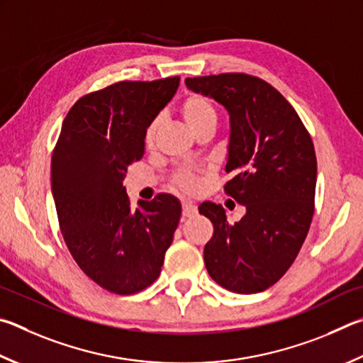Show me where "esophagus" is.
<instances>
[{"label":"esophagus","instance_id":"34e87169","mask_svg":"<svg viewBox=\"0 0 363 363\" xmlns=\"http://www.w3.org/2000/svg\"><path fill=\"white\" fill-rule=\"evenodd\" d=\"M196 211H199V209H196V206H195L194 203H190V201H184L182 203V217H184V219L195 216Z\"/></svg>","mask_w":363,"mask_h":363}]
</instances>
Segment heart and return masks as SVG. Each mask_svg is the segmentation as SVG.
I'll use <instances>...</instances> for the list:
<instances>
[{"label": "heart", "instance_id": "heart-1", "mask_svg": "<svg viewBox=\"0 0 363 363\" xmlns=\"http://www.w3.org/2000/svg\"><path fill=\"white\" fill-rule=\"evenodd\" d=\"M179 111H181L182 118L186 121L189 128L192 130L194 133H199L200 130L206 128V127L216 128L217 118H219L214 103L211 101L206 95H201V94L187 95L182 100ZM157 128H159V121H154L149 123L146 135H144V143H146L147 147L154 146ZM174 184L179 189L186 190V192H194L196 186H199V181H196L192 174L179 173L176 176Z\"/></svg>", "mask_w": 363, "mask_h": 363}]
</instances>
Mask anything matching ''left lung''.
<instances>
[{
    "label": "left lung",
    "mask_w": 363,
    "mask_h": 363,
    "mask_svg": "<svg viewBox=\"0 0 363 363\" xmlns=\"http://www.w3.org/2000/svg\"><path fill=\"white\" fill-rule=\"evenodd\" d=\"M186 85L228 111L225 171L233 177L223 190L246 206L232 225L220 204H200V214L214 225L204 265L227 291H267L291 268L311 225L318 177L313 140L292 104L260 77L223 72L187 77Z\"/></svg>",
    "instance_id": "left-lung-1"
}]
</instances>
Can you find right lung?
Segmentation results:
<instances>
[{"instance_id": "obj_1", "label": "right lung", "mask_w": 363, "mask_h": 363, "mask_svg": "<svg viewBox=\"0 0 363 363\" xmlns=\"http://www.w3.org/2000/svg\"><path fill=\"white\" fill-rule=\"evenodd\" d=\"M179 77L122 81L72 104L50 163L58 223L79 268L106 291L141 292L159 278L181 219V203L160 194L131 209L123 179L143 159L149 123Z\"/></svg>"}]
</instances>
